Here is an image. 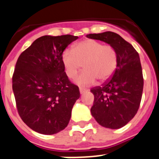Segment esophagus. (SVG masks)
Segmentation results:
<instances>
[{
    "label": "esophagus",
    "mask_w": 159,
    "mask_h": 159,
    "mask_svg": "<svg viewBox=\"0 0 159 159\" xmlns=\"http://www.w3.org/2000/svg\"><path fill=\"white\" fill-rule=\"evenodd\" d=\"M79 91H80V93L83 94V93H85V92H87V89L83 88V87H79Z\"/></svg>",
    "instance_id": "1"
}]
</instances>
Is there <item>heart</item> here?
Returning <instances> with one entry per match:
<instances>
[{
	"instance_id": "1",
	"label": "heart",
	"mask_w": 159,
	"mask_h": 159,
	"mask_svg": "<svg viewBox=\"0 0 159 159\" xmlns=\"http://www.w3.org/2000/svg\"><path fill=\"white\" fill-rule=\"evenodd\" d=\"M62 62L69 78L76 77L83 64L85 70L77 78L76 82L88 85L93 84L97 78L104 81L112 76L118 64V54L112 46L86 39L77 43L73 50H64Z\"/></svg>"
}]
</instances>
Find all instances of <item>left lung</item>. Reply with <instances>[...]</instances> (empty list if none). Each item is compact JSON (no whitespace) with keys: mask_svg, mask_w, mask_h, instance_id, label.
<instances>
[{"mask_svg":"<svg viewBox=\"0 0 159 159\" xmlns=\"http://www.w3.org/2000/svg\"><path fill=\"white\" fill-rule=\"evenodd\" d=\"M86 36L107 43L118 54V64L112 76L101 86L90 89L94 95L93 116L104 128L118 129L132 120L139 108L143 89L139 55L131 43L115 32Z\"/></svg>","mask_w":159,"mask_h":159,"instance_id":"obj_1","label":"left lung"}]
</instances>
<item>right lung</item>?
Listing matches in <instances>:
<instances>
[{"instance_id": "1", "label": "right lung", "mask_w": 159, "mask_h": 159, "mask_svg": "<svg viewBox=\"0 0 159 159\" xmlns=\"http://www.w3.org/2000/svg\"><path fill=\"white\" fill-rule=\"evenodd\" d=\"M77 39L71 35L39 37L17 59L12 75L17 111L36 132L53 135L69 124L80 92L66 74L62 54Z\"/></svg>"}]
</instances>
